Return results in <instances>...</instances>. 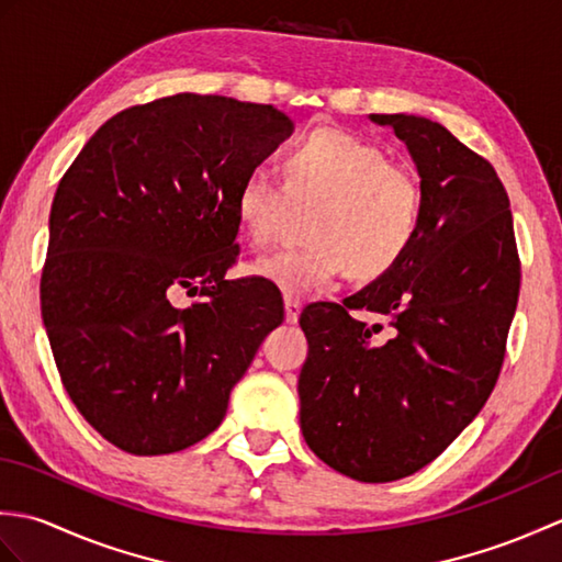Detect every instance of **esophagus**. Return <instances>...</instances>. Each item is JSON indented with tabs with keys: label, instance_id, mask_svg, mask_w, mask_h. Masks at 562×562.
I'll return each mask as SVG.
<instances>
[{
	"label": "esophagus",
	"instance_id": "34e87169",
	"mask_svg": "<svg viewBox=\"0 0 562 562\" xmlns=\"http://www.w3.org/2000/svg\"><path fill=\"white\" fill-rule=\"evenodd\" d=\"M300 314H302L300 300H292V296H284V321H288V324H296V321H300Z\"/></svg>",
	"mask_w": 562,
	"mask_h": 562
}]
</instances>
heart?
Listing matches in <instances>:
<instances>
[{
    "label": "heart",
    "mask_w": 562,
    "mask_h": 562,
    "mask_svg": "<svg viewBox=\"0 0 562 562\" xmlns=\"http://www.w3.org/2000/svg\"><path fill=\"white\" fill-rule=\"evenodd\" d=\"M282 178L256 166L234 198L241 234L268 246L294 210H314L308 246L258 258L248 272L284 296L302 300L326 290L345 268L376 280L408 254L423 220V186L391 164L374 142L340 127H321L282 159Z\"/></svg>",
    "instance_id": "1"
}]
</instances>
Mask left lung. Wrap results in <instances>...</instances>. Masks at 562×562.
I'll return each mask as SVG.
<instances>
[{
    "mask_svg": "<svg viewBox=\"0 0 562 562\" xmlns=\"http://www.w3.org/2000/svg\"><path fill=\"white\" fill-rule=\"evenodd\" d=\"M391 127L420 176L423 220L396 266L342 304L302 312V435L321 461L389 483L437 459L481 413L519 296L509 198L495 169L420 115ZM355 311L392 318L390 340Z\"/></svg>",
    "mask_w": 562,
    "mask_h": 562,
    "instance_id": "8db88e82",
    "label": "left lung"
}]
</instances>
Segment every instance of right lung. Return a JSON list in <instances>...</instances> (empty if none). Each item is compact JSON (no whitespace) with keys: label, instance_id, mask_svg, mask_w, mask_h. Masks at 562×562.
<instances>
[{"label":"right lung","instance_id":"1","mask_svg":"<svg viewBox=\"0 0 562 562\" xmlns=\"http://www.w3.org/2000/svg\"><path fill=\"white\" fill-rule=\"evenodd\" d=\"M294 133L282 111L176 93L113 115L57 186L41 308L71 403L137 457L193 447L284 308L226 280L244 176ZM183 286L203 300L178 310Z\"/></svg>","mask_w":562,"mask_h":562}]
</instances>
